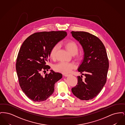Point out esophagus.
I'll return each mask as SVG.
<instances>
[{
	"mask_svg": "<svg viewBox=\"0 0 125 125\" xmlns=\"http://www.w3.org/2000/svg\"><path fill=\"white\" fill-rule=\"evenodd\" d=\"M64 76H65V77H67V76H69V75H70V74H64Z\"/></svg>",
	"mask_w": 125,
	"mask_h": 125,
	"instance_id": "34e87169",
	"label": "esophagus"
}]
</instances>
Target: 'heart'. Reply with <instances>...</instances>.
I'll return each mask as SVG.
<instances>
[{"instance_id":"b5f03b06","label":"heart","mask_w":125,"mask_h":125,"mask_svg":"<svg viewBox=\"0 0 125 125\" xmlns=\"http://www.w3.org/2000/svg\"><path fill=\"white\" fill-rule=\"evenodd\" d=\"M60 45L63 46L67 50V51L72 55L77 53L78 51L77 44L73 41H67L64 42H61ZM58 49V46L56 45L51 49L50 52V57L54 59L55 58L57 51ZM75 67V65L73 63H68L64 62H61L54 65V69L56 71L59 72L63 73H67L71 71Z\"/></svg>"}]
</instances>
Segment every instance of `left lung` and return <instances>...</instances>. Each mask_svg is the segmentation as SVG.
<instances>
[{
  "label": "left lung",
  "instance_id": "1",
  "mask_svg": "<svg viewBox=\"0 0 125 125\" xmlns=\"http://www.w3.org/2000/svg\"><path fill=\"white\" fill-rule=\"evenodd\" d=\"M73 37L83 48L84 58L78 71L86 77L77 76L78 83L72 89L73 94L82 100L95 97L106 83L109 61L105 48L96 36L84 31H72Z\"/></svg>",
  "mask_w": 125,
  "mask_h": 125
}]
</instances>
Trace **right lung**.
Masks as SVG:
<instances>
[{"label":"right lung","mask_w":125,"mask_h":125,"mask_svg":"<svg viewBox=\"0 0 125 125\" xmlns=\"http://www.w3.org/2000/svg\"><path fill=\"white\" fill-rule=\"evenodd\" d=\"M66 36L64 31L35 33L29 36L21 46L16 70L21 89L31 100H46L53 93L55 83L62 77L61 73L52 70L44 76L41 72L50 69L46 65L50 51Z\"/></svg>","instance_id":"right-lung-1"}]
</instances>
